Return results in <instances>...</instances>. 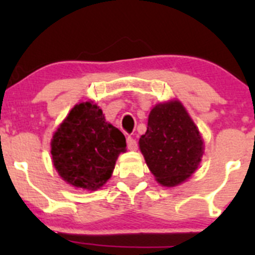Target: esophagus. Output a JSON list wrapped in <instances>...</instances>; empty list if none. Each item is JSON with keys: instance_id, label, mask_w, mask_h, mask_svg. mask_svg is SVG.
<instances>
[{"instance_id": "1", "label": "esophagus", "mask_w": 255, "mask_h": 255, "mask_svg": "<svg viewBox=\"0 0 255 255\" xmlns=\"http://www.w3.org/2000/svg\"><path fill=\"white\" fill-rule=\"evenodd\" d=\"M127 145L129 150H135V149L138 148L137 140H135L133 137H130V135L129 137H127Z\"/></svg>"}]
</instances>
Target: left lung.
Listing matches in <instances>:
<instances>
[{
	"mask_svg": "<svg viewBox=\"0 0 255 255\" xmlns=\"http://www.w3.org/2000/svg\"><path fill=\"white\" fill-rule=\"evenodd\" d=\"M139 148L156 181L175 186L199 166L204 142L199 129L179 101L159 104L151 110Z\"/></svg>",
	"mask_w": 255,
	"mask_h": 255,
	"instance_id": "1",
	"label": "left lung"
}]
</instances>
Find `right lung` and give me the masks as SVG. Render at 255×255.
Instances as JSON below:
<instances>
[{
  "label": "right lung",
  "instance_id": "obj_1",
  "mask_svg": "<svg viewBox=\"0 0 255 255\" xmlns=\"http://www.w3.org/2000/svg\"><path fill=\"white\" fill-rule=\"evenodd\" d=\"M126 138L106 122L102 110L90 102L71 110L51 139L53 163L68 184L97 190L111 177Z\"/></svg>",
  "mask_w": 255,
  "mask_h": 255
}]
</instances>
